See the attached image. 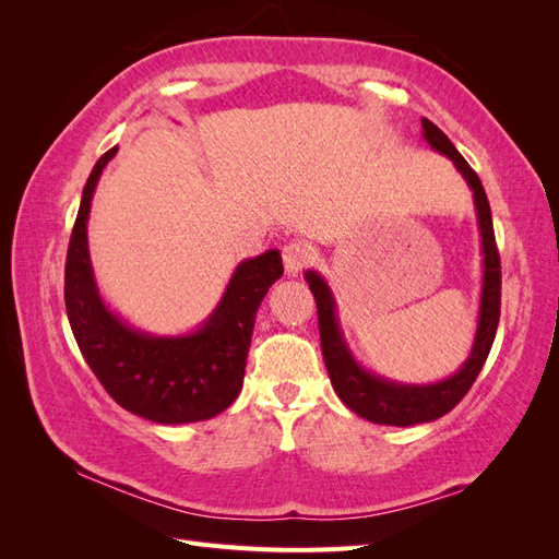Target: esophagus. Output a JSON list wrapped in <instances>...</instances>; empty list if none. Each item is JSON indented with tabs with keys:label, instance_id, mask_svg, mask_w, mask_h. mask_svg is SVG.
<instances>
[{
	"label": "esophagus",
	"instance_id": "esophagus-1",
	"mask_svg": "<svg viewBox=\"0 0 559 559\" xmlns=\"http://www.w3.org/2000/svg\"><path fill=\"white\" fill-rule=\"evenodd\" d=\"M312 259V249L308 242H300V240H294L289 245H284L282 249V261H284V267H286V275L296 277L302 267H306Z\"/></svg>",
	"mask_w": 559,
	"mask_h": 559
}]
</instances>
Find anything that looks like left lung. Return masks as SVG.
Returning a JSON list of instances; mask_svg holds the SVG:
<instances>
[{
	"label": "left lung",
	"instance_id": "8db88e82",
	"mask_svg": "<svg viewBox=\"0 0 559 559\" xmlns=\"http://www.w3.org/2000/svg\"><path fill=\"white\" fill-rule=\"evenodd\" d=\"M421 138L427 140V144L433 151L448 156L454 163L456 170L466 179L468 189L473 191V205H476L478 214L483 245L480 310L476 337H473L471 354L462 364V368L450 378L431 384H403L386 380L378 373H370V370H366L357 359H354L352 349L345 343L341 321H337L335 312V298L329 289L326 280L314 273V270H308L306 273L310 292L317 300L321 354H324V364L337 399L359 417L389 427H413L421 425V421H433L450 413L454 405L464 399V394L483 370L489 349H492L501 312V263L495 242L492 212H489V202L483 183L478 175L471 170V165L464 160V156L448 140V134L438 126H433L429 118H421Z\"/></svg>",
	"mask_w": 559,
	"mask_h": 559
}]
</instances>
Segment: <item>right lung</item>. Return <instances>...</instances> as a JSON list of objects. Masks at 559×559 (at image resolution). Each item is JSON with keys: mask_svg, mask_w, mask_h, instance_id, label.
Returning <instances> with one entry per match:
<instances>
[{"mask_svg": "<svg viewBox=\"0 0 559 559\" xmlns=\"http://www.w3.org/2000/svg\"><path fill=\"white\" fill-rule=\"evenodd\" d=\"M116 151L95 163L67 249L64 306L72 333L107 394L128 413L158 425L210 419L240 394L253 319L284 273L282 257L267 249L238 263L214 312L191 333L151 335L130 326L99 296L88 251L93 193Z\"/></svg>", "mask_w": 559, "mask_h": 559, "instance_id": "right-lung-1", "label": "right lung"}]
</instances>
